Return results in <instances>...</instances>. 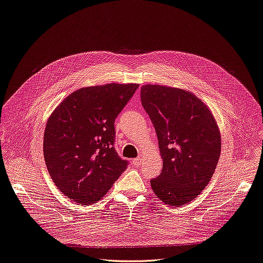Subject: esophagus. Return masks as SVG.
<instances>
[{
  "mask_svg": "<svg viewBox=\"0 0 263 263\" xmlns=\"http://www.w3.org/2000/svg\"><path fill=\"white\" fill-rule=\"evenodd\" d=\"M132 162H133V165H134V166H139V165L141 164V158H140V157L134 158V159L132 160Z\"/></svg>",
  "mask_w": 263,
  "mask_h": 263,
  "instance_id": "esophagus-1",
  "label": "esophagus"
}]
</instances>
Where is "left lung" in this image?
I'll return each mask as SVG.
<instances>
[{
    "mask_svg": "<svg viewBox=\"0 0 263 263\" xmlns=\"http://www.w3.org/2000/svg\"><path fill=\"white\" fill-rule=\"evenodd\" d=\"M141 103L157 135L161 173L151 180L162 202L181 206L205 186L220 156V133L210 109L193 93L159 84L141 86Z\"/></svg>",
    "mask_w": 263,
    "mask_h": 263,
    "instance_id": "left-lung-1",
    "label": "left lung"
}]
</instances>
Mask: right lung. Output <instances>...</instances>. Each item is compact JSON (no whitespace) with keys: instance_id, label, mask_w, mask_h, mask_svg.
Masks as SVG:
<instances>
[{"instance_id":"right-lung-1","label":"right lung","mask_w":263,"mask_h":263,"mask_svg":"<svg viewBox=\"0 0 263 263\" xmlns=\"http://www.w3.org/2000/svg\"><path fill=\"white\" fill-rule=\"evenodd\" d=\"M139 84L109 83L68 95L47 121L44 157L58 189L79 204L101 200L127 168L115 149V121Z\"/></svg>"}]
</instances>
